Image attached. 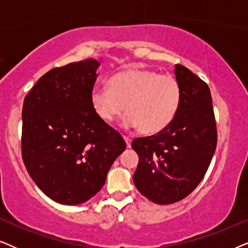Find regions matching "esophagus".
Returning a JSON list of instances; mask_svg holds the SVG:
<instances>
[{
	"instance_id": "34e87169",
	"label": "esophagus",
	"mask_w": 248,
	"mask_h": 248,
	"mask_svg": "<svg viewBox=\"0 0 248 248\" xmlns=\"http://www.w3.org/2000/svg\"><path fill=\"white\" fill-rule=\"evenodd\" d=\"M123 138H124L125 142H126V147H127V148H131V144H132V140H131V139L128 138V137H125V135H124Z\"/></svg>"
}]
</instances>
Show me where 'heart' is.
Returning a JSON list of instances; mask_svg holds the SVG:
<instances>
[{
  "mask_svg": "<svg viewBox=\"0 0 248 248\" xmlns=\"http://www.w3.org/2000/svg\"><path fill=\"white\" fill-rule=\"evenodd\" d=\"M90 99L94 113L105 123L120 117L126 105L124 126L154 135L165 131L177 116L182 90L171 76L130 67L115 73L108 88H94Z\"/></svg>",
  "mask_w": 248,
  "mask_h": 248,
  "instance_id": "b5f03b06",
  "label": "heart"
}]
</instances>
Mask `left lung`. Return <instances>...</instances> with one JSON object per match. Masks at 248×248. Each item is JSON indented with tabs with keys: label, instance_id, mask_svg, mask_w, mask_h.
Returning <instances> with one entry per match:
<instances>
[{
	"label": "left lung",
	"instance_id": "8db88e82",
	"mask_svg": "<svg viewBox=\"0 0 248 248\" xmlns=\"http://www.w3.org/2000/svg\"><path fill=\"white\" fill-rule=\"evenodd\" d=\"M182 103L174 122L160 133L138 138L133 175L139 192L157 204H171L194 191L217 148V126L210 89L187 67L176 64Z\"/></svg>",
	"mask_w": 248,
	"mask_h": 248
}]
</instances>
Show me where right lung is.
Here are the masks:
<instances>
[{
	"instance_id": "1",
	"label": "right lung",
	"mask_w": 248,
	"mask_h": 248,
	"mask_svg": "<svg viewBox=\"0 0 248 248\" xmlns=\"http://www.w3.org/2000/svg\"><path fill=\"white\" fill-rule=\"evenodd\" d=\"M99 65L88 59L55 67L23 101V162L36 185L61 204H81L97 194L126 148L91 105Z\"/></svg>"
}]
</instances>
